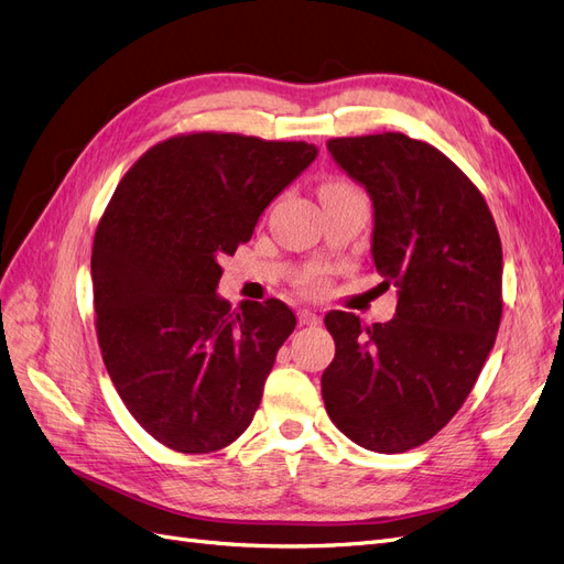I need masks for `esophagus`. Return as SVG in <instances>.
<instances>
[{
	"label": "esophagus",
	"mask_w": 564,
	"mask_h": 564,
	"mask_svg": "<svg viewBox=\"0 0 564 564\" xmlns=\"http://www.w3.org/2000/svg\"><path fill=\"white\" fill-rule=\"evenodd\" d=\"M299 322L301 324H308V327H315V324L319 322V315L315 311H311V308H303V311H299Z\"/></svg>",
	"instance_id": "34e87169"
}]
</instances>
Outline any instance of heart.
I'll return each mask as SVG.
<instances>
[{"label": "heart", "instance_id": "obj_1", "mask_svg": "<svg viewBox=\"0 0 564 564\" xmlns=\"http://www.w3.org/2000/svg\"><path fill=\"white\" fill-rule=\"evenodd\" d=\"M346 183H338V181H332V183H324L322 185V191L319 193H324V191H346ZM303 286L305 289H317L319 286V278L317 275H313V278H308V280H305L303 282Z\"/></svg>", "mask_w": 564, "mask_h": 564}]
</instances>
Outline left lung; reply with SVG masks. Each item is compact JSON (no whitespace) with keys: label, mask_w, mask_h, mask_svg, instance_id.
<instances>
[{"label":"left lung","mask_w":564,"mask_h":564,"mask_svg":"<svg viewBox=\"0 0 564 564\" xmlns=\"http://www.w3.org/2000/svg\"><path fill=\"white\" fill-rule=\"evenodd\" d=\"M373 207L371 259L398 286L390 322L324 315L336 355L322 398L355 445L400 454L466 402L501 322V240L480 191L442 152L404 133L327 143Z\"/></svg>","instance_id":"1"}]
</instances>
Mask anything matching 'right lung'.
Here are the masks:
<instances>
[{
  "instance_id": "1",
  "label": "right lung",
  "mask_w": 564,
  "mask_h": 564,
  "mask_svg": "<svg viewBox=\"0 0 564 564\" xmlns=\"http://www.w3.org/2000/svg\"><path fill=\"white\" fill-rule=\"evenodd\" d=\"M315 158L303 141L204 131L150 148L119 181L91 251L98 346L131 416L169 449L216 452L249 429L296 315L278 299L232 311L216 294L220 259Z\"/></svg>"
}]
</instances>
